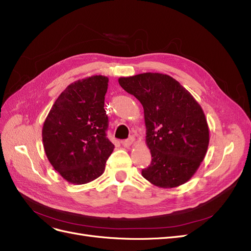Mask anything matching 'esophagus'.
Wrapping results in <instances>:
<instances>
[{"label":"esophagus","mask_w":251,"mask_h":251,"mask_svg":"<svg viewBox=\"0 0 251 251\" xmlns=\"http://www.w3.org/2000/svg\"><path fill=\"white\" fill-rule=\"evenodd\" d=\"M134 142H135V137H133V136H131V137L128 138V139L123 141V146L126 147V148H130Z\"/></svg>","instance_id":"esophagus-1"}]
</instances>
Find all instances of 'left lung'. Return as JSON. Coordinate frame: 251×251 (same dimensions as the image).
<instances>
[{
    "instance_id": "1",
    "label": "left lung",
    "mask_w": 251,
    "mask_h": 251,
    "mask_svg": "<svg viewBox=\"0 0 251 251\" xmlns=\"http://www.w3.org/2000/svg\"><path fill=\"white\" fill-rule=\"evenodd\" d=\"M119 85L140 101L151 162L141 175L151 184L173 188L191 179L206 155L207 120L199 102L180 82L162 73L119 77Z\"/></svg>"
}]
</instances>
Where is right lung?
<instances>
[{
    "label": "right lung",
    "mask_w": 251,
    "mask_h": 251,
    "mask_svg": "<svg viewBox=\"0 0 251 251\" xmlns=\"http://www.w3.org/2000/svg\"><path fill=\"white\" fill-rule=\"evenodd\" d=\"M108 82L107 76L93 75L70 83L45 119V153L53 169L71 184H86L101 176L114 150L105 134Z\"/></svg>",
    "instance_id": "add662e5"
}]
</instances>
